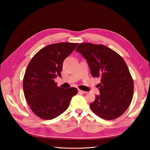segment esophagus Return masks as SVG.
I'll return each instance as SVG.
<instances>
[{
    "label": "esophagus",
    "mask_w": 150,
    "mask_h": 150,
    "mask_svg": "<svg viewBox=\"0 0 150 150\" xmlns=\"http://www.w3.org/2000/svg\"><path fill=\"white\" fill-rule=\"evenodd\" d=\"M78 93L79 94H86V93H87V92L84 91H82V90H81V89H78Z\"/></svg>",
    "instance_id": "1"
}]
</instances>
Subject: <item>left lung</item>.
<instances>
[{"label":"left lung","mask_w":150,"mask_h":150,"mask_svg":"<svg viewBox=\"0 0 150 150\" xmlns=\"http://www.w3.org/2000/svg\"><path fill=\"white\" fill-rule=\"evenodd\" d=\"M87 60L92 76L100 78V94L90 104L93 112L101 118L112 120L121 116L129 106L134 84L125 61L104 45L81 43L75 50Z\"/></svg>","instance_id":"obj_1"}]
</instances>
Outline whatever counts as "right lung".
I'll return each mask as SVG.
<instances>
[{
  "label": "right lung",
  "mask_w": 150,
  "mask_h": 150,
  "mask_svg": "<svg viewBox=\"0 0 150 150\" xmlns=\"http://www.w3.org/2000/svg\"><path fill=\"white\" fill-rule=\"evenodd\" d=\"M78 43L60 42L48 45L31 59L23 79L25 98L35 115L52 120L64 112L72 98L78 93L76 88L58 87L54 79L61 76L65 59Z\"/></svg>",
  "instance_id": "right-lung-1"
}]
</instances>
